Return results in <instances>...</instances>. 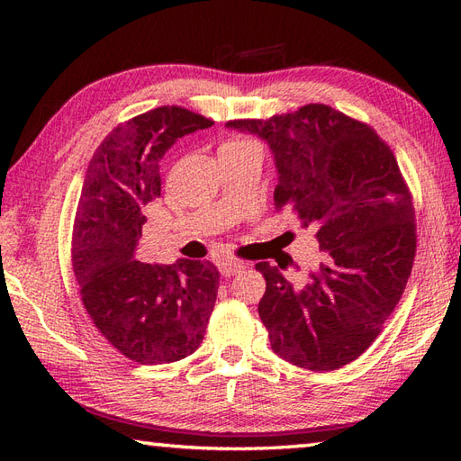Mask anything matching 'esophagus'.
<instances>
[{"label":"esophagus","instance_id":"1","mask_svg":"<svg viewBox=\"0 0 461 461\" xmlns=\"http://www.w3.org/2000/svg\"><path fill=\"white\" fill-rule=\"evenodd\" d=\"M246 267L243 266L241 261H231V259H225V261H221L220 263V271H221V276L223 277H233V276H238V273Z\"/></svg>","mask_w":461,"mask_h":461}]
</instances>
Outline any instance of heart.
<instances>
[{
    "label": "heart",
    "instance_id": "heart-1",
    "mask_svg": "<svg viewBox=\"0 0 461 461\" xmlns=\"http://www.w3.org/2000/svg\"><path fill=\"white\" fill-rule=\"evenodd\" d=\"M236 142H243V140H231V142H228V144H236Z\"/></svg>",
    "mask_w": 461,
    "mask_h": 461
}]
</instances>
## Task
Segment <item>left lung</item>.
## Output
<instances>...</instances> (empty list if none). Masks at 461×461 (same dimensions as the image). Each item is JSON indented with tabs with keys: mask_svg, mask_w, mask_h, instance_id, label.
Instances as JSON below:
<instances>
[{
	"mask_svg": "<svg viewBox=\"0 0 461 461\" xmlns=\"http://www.w3.org/2000/svg\"><path fill=\"white\" fill-rule=\"evenodd\" d=\"M259 136L277 168V210L315 228L321 259L295 285L267 261L259 317L271 348L309 370H337L375 340L402 297L416 256L414 205L393 150L368 124L327 104L267 121H230Z\"/></svg>",
	"mask_w": 461,
	"mask_h": 461,
	"instance_id": "left-lung-1",
	"label": "left lung"
}]
</instances>
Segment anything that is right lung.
I'll return each instance as SVG.
<instances>
[{"label": "right lung", "mask_w": 461, "mask_h": 461, "mask_svg": "<svg viewBox=\"0 0 461 461\" xmlns=\"http://www.w3.org/2000/svg\"><path fill=\"white\" fill-rule=\"evenodd\" d=\"M213 122L182 106H158L116 126L85 174L71 258L95 327L126 358L162 365L200 347L218 297L210 261L172 266L134 258L144 208L160 198V160L182 136Z\"/></svg>", "instance_id": "add662e5"}]
</instances>
